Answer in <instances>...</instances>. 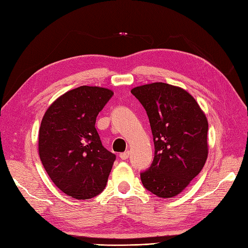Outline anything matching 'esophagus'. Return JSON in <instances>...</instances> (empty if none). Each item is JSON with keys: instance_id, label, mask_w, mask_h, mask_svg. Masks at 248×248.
<instances>
[{"instance_id": "esophagus-1", "label": "esophagus", "mask_w": 248, "mask_h": 248, "mask_svg": "<svg viewBox=\"0 0 248 248\" xmlns=\"http://www.w3.org/2000/svg\"><path fill=\"white\" fill-rule=\"evenodd\" d=\"M119 156H120V159H121V160H127L128 157H129V151H124V152H123V154H120V155H119Z\"/></svg>"}]
</instances>
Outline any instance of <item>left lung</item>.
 <instances>
[{
    "label": "left lung",
    "mask_w": 248,
    "mask_h": 248,
    "mask_svg": "<svg viewBox=\"0 0 248 248\" xmlns=\"http://www.w3.org/2000/svg\"><path fill=\"white\" fill-rule=\"evenodd\" d=\"M148 115L155 157L140 173L145 188L160 198L180 194L208 157V120L183 88L156 82L131 91Z\"/></svg>",
    "instance_id": "left-lung-1"
}]
</instances>
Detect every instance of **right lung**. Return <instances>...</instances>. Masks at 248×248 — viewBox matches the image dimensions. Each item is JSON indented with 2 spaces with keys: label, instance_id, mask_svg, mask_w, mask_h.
<instances>
[{
  "label": "right lung",
  "instance_id": "add662e5",
  "mask_svg": "<svg viewBox=\"0 0 248 248\" xmlns=\"http://www.w3.org/2000/svg\"><path fill=\"white\" fill-rule=\"evenodd\" d=\"M114 93L80 86L62 94L41 120L38 151L51 180L76 199H89L107 186L116 155L102 146L96 118Z\"/></svg>",
  "mask_w": 248,
  "mask_h": 248
}]
</instances>
